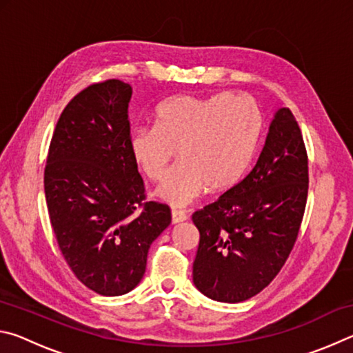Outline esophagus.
<instances>
[{
	"label": "esophagus",
	"mask_w": 353,
	"mask_h": 353,
	"mask_svg": "<svg viewBox=\"0 0 353 353\" xmlns=\"http://www.w3.org/2000/svg\"><path fill=\"white\" fill-rule=\"evenodd\" d=\"M187 218H188L187 214H185V213L181 212V210H172V212H171V221H172V224L182 223V221H185Z\"/></svg>",
	"instance_id": "34e87169"
}]
</instances>
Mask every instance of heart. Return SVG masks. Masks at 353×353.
Instances as JSON below:
<instances>
[{"label": "heart", "instance_id": "1", "mask_svg": "<svg viewBox=\"0 0 353 353\" xmlns=\"http://www.w3.org/2000/svg\"><path fill=\"white\" fill-rule=\"evenodd\" d=\"M261 113L248 93H218L202 98L179 94L155 110V128H137L128 148L149 181L163 177L171 160L182 163L159 185L157 196L185 207L210 190L224 193L240 183L259 145Z\"/></svg>", "mask_w": 353, "mask_h": 353}]
</instances>
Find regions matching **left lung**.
Instances as JSON below:
<instances>
[{"label":"left lung","instance_id":"1","mask_svg":"<svg viewBox=\"0 0 353 353\" xmlns=\"http://www.w3.org/2000/svg\"><path fill=\"white\" fill-rule=\"evenodd\" d=\"M308 196V155L288 107L276 112L252 171L218 201L193 213L199 248L193 282L218 302L248 301L288 259Z\"/></svg>","mask_w":353,"mask_h":353}]
</instances>
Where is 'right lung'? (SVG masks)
<instances>
[{
  "instance_id": "right-lung-1",
  "label": "right lung",
  "mask_w": 353,
  "mask_h": 353,
  "mask_svg": "<svg viewBox=\"0 0 353 353\" xmlns=\"http://www.w3.org/2000/svg\"><path fill=\"white\" fill-rule=\"evenodd\" d=\"M132 87L107 79L83 88L56 124L45 196L59 249L79 282L101 296L134 290L148 250L171 223L166 204L146 201L129 154Z\"/></svg>"
}]
</instances>
